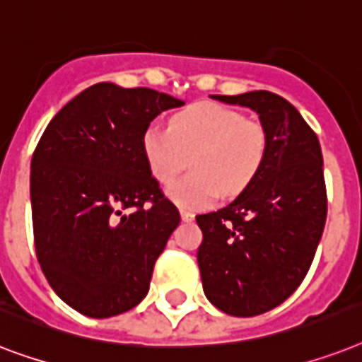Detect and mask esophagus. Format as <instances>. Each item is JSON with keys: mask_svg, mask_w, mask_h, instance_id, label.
Instances as JSON below:
<instances>
[{"mask_svg": "<svg viewBox=\"0 0 362 362\" xmlns=\"http://www.w3.org/2000/svg\"><path fill=\"white\" fill-rule=\"evenodd\" d=\"M181 218H183V222H192L194 221V213L192 211L181 209Z\"/></svg>", "mask_w": 362, "mask_h": 362, "instance_id": "1", "label": "esophagus"}]
</instances>
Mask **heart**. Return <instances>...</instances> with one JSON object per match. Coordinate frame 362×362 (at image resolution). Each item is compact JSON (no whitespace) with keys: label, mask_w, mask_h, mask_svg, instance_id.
Here are the masks:
<instances>
[{"label":"heart","mask_w":362,"mask_h":362,"mask_svg":"<svg viewBox=\"0 0 362 362\" xmlns=\"http://www.w3.org/2000/svg\"><path fill=\"white\" fill-rule=\"evenodd\" d=\"M269 151L263 123L216 103L181 110L170 129L149 127L141 136V153L158 183H172L190 158L192 175L168 189L185 209L213 204L218 194L235 196L252 183Z\"/></svg>","instance_id":"1"}]
</instances>
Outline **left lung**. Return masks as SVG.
I'll list each match as a JSON object with an SVG mask.
<instances>
[{"label": "left lung", "instance_id": "1", "mask_svg": "<svg viewBox=\"0 0 362 362\" xmlns=\"http://www.w3.org/2000/svg\"><path fill=\"white\" fill-rule=\"evenodd\" d=\"M247 106L269 134L267 158L230 205L196 216L205 297L230 316L273 310L308 273L327 218L322 147L300 114L271 91L211 95Z\"/></svg>", "mask_w": 362, "mask_h": 362}]
</instances>
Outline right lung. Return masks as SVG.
<instances>
[{
	"label": "right lung",
	"mask_w": 362,
	"mask_h": 362,
	"mask_svg": "<svg viewBox=\"0 0 362 362\" xmlns=\"http://www.w3.org/2000/svg\"><path fill=\"white\" fill-rule=\"evenodd\" d=\"M149 88L103 82L66 103L31 158L35 252L59 299L89 317L134 308L181 216L141 153L160 112L183 106Z\"/></svg>",
	"instance_id": "obj_1"
}]
</instances>
